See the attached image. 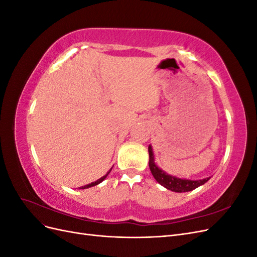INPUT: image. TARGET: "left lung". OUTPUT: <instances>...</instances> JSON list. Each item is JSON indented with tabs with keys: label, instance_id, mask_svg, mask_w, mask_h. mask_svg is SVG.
Listing matches in <instances>:
<instances>
[{
	"label": "left lung",
	"instance_id": "1",
	"mask_svg": "<svg viewBox=\"0 0 257 257\" xmlns=\"http://www.w3.org/2000/svg\"><path fill=\"white\" fill-rule=\"evenodd\" d=\"M148 151H149V167L151 170V174L153 175L155 180L167 190L177 193L193 191L198 188V186L205 184L210 179L209 177L201 179V180H189V179H181L172 175H168L164 170L159 168V166L154 163V155L151 146L148 148Z\"/></svg>",
	"mask_w": 257,
	"mask_h": 257
}]
</instances>
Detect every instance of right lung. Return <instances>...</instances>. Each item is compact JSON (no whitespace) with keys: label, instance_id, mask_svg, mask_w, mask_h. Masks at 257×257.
I'll return each instance as SVG.
<instances>
[{"label":"right lung","instance_id":"1","mask_svg":"<svg viewBox=\"0 0 257 257\" xmlns=\"http://www.w3.org/2000/svg\"><path fill=\"white\" fill-rule=\"evenodd\" d=\"M112 169V168H111ZM110 169V170H111ZM110 170H109V172H108L105 176H103L102 178H99L98 179V180H96L95 182H92V183H89V184H87V185H83V186H80V188L79 189H88V188H91V186H94V185H97V184H99L100 182H102V181H104L105 180V179H106V177L108 176V174H109L110 173Z\"/></svg>","mask_w":257,"mask_h":257}]
</instances>
